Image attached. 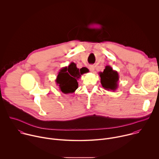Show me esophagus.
I'll list each match as a JSON object with an SVG mask.
<instances>
[{"label":"esophagus","instance_id":"1","mask_svg":"<svg viewBox=\"0 0 159 159\" xmlns=\"http://www.w3.org/2000/svg\"><path fill=\"white\" fill-rule=\"evenodd\" d=\"M89 70H90V72H93L94 71V65H89Z\"/></svg>","mask_w":159,"mask_h":159}]
</instances>
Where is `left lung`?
Instances as JSON below:
<instances>
[{"mask_svg": "<svg viewBox=\"0 0 159 159\" xmlns=\"http://www.w3.org/2000/svg\"><path fill=\"white\" fill-rule=\"evenodd\" d=\"M101 77V83L104 89L115 91L118 87L119 75L117 71L114 70L109 65L105 67L103 72L99 73Z\"/></svg>", "mask_w": 159, "mask_h": 159, "instance_id": "8db88e82", "label": "left lung"}]
</instances>
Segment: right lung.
<instances>
[{"mask_svg":"<svg viewBox=\"0 0 159 159\" xmlns=\"http://www.w3.org/2000/svg\"><path fill=\"white\" fill-rule=\"evenodd\" d=\"M88 72L87 68L83 67L79 70L75 63L71 62L68 66L61 68L55 82L63 94L73 93L79 87L77 80L81 75Z\"/></svg>","mask_w":159,"mask_h":159,"instance_id":"obj_1","label":"right lung"}]
</instances>
